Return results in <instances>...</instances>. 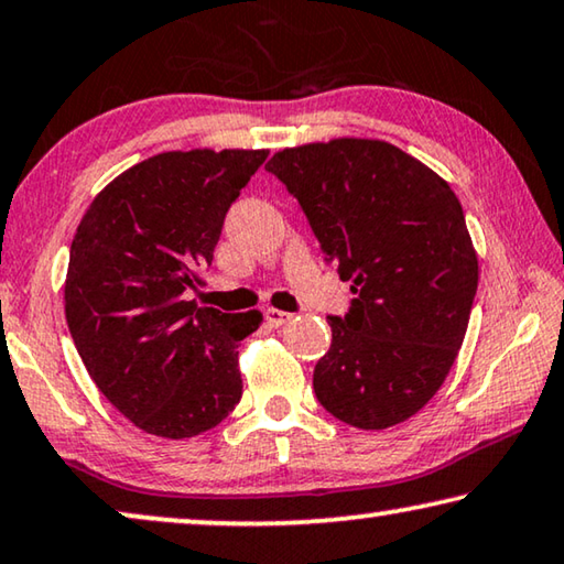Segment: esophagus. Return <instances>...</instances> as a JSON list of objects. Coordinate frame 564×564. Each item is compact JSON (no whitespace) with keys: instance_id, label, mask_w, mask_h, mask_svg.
Masks as SVG:
<instances>
[{"instance_id":"1","label":"esophagus","mask_w":564,"mask_h":564,"mask_svg":"<svg viewBox=\"0 0 564 564\" xmlns=\"http://www.w3.org/2000/svg\"><path fill=\"white\" fill-rule=\"evenodd\" d=\"M264 317H267V323H270L272 327H282V325H288L290 319H292L290 312H284V310H274V307L267 310V312H264Z\"/></svg>"}]
</instances>
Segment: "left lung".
I'll use <instances>...</instances> for the list:
<instances>
[{
    "instance_id": "obj_1",
    "label": "left lung",
    "mask_w": 564,
    "mask_h": 564,
    "mask_svg": "<svg viewBox=\"0 0 564 564\" xmlns=\"http://www.w3.org/2000/svg\"><path fill=\"white\" fill-rule=\"evenodd\" d=\"M267 171L300 202L325 262L352 282L348 315L327 317L333 343L312 376L317 401L362 431L409 421L444 386L479 284L456 194L376 138L294 145Z\"/></svg>"
}]
</instances>
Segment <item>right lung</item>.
<instances>
[{
	"label": "right lung",
	"instance_id": "add662e5",
	"mask_svg": "<svg viewBox=\"0 0 564 564\" xmlns=\"http://www.w3.org/2000/svg\"><path fill=\"white\" fill-rule=\"evenodd\" d=\"M267 153L151 155L112 178L77 224L67 327L100 393L153 436H198L239 403L237 348L262 312L231 315L184 294L202 284L224 216Z\"/></svg>",
	"mask_w": 564,
	"mask_h": 564
}]
</instances>
